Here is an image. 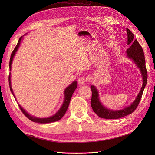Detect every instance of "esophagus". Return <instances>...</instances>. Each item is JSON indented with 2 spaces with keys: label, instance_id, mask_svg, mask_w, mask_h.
Here are the masks:
<instances>
[{
  "label": "esophagus",
  "instance_id": "esophagus-1",
  "mask_svg": "<svg viewBox=\"0 0 155 155\" xmlns=\"http://www.w3.org/2000/svg\"><path fill=\"white\" fill-rule=\"evenodd\" d=\"M86 79L84 77H79L78 79V82L79 85H83L86 83Z\"/></svg>",
  "mask_w": 155,
  "mask_h": 155
}]
</instances>
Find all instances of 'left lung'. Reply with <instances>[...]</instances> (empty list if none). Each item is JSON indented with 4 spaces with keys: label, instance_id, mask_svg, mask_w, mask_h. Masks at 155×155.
Returning <instances> with one entry per match:
<instances>
[{
    "label": "left lung",
    "instance_id": "1",
    "mask_svg": "<svg viewBox=\"0 0 155 155\" xmlns=\"http://www.w3.org/2000/svg\"><path fill=\"white\" fill-rule=\"evenodd\" d=\"M127 44L130 45V46L127 50L126 52L128 57L134 61L141 71L143 82V85L138 95L132 104L122 110L116 111L107 109L101 104L99 97H98L99 94H98L97 89L94 86L92 85L91 87L92 91V98L91 102V107L94 112L101 118L118 119L133 113L137 108L140 100H141L143 90L147 84V71L146 67H145V60L143 49L137 39H134V34L128 28H127Z\"/></svg>",
    "mask_w": 155,
    "mask_h": 155
}]
</instances>
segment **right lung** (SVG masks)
<instances>
[{"mask_svg":"<svg viewBox=\"0 0 155 155\" xmlns=\"http://www.w3.org/2000/svg\"><path fill=\"white\" fill-rule=\"evenodd\" d=\"M22 36L21 37L19 38V40H18L17 45H16L15 48H14V50H13L12 55H11V57H10V69L11 70V67H12V61L13 59L14 55H15L16 51H17L18 48L19 47V45L21 44V41L22 40ZM10 74L9 75V85H10V91L12 92V93L13 94V95L15 97V96L13 94V90L12 88V86H11V80H10ZM78 87V83L76 81H74V82H72V83H71V85H70L68 87H67V88L64 90V100L63 102V104L61 106V107L60 108V109L58 111V112H56V114H55L54 116L49 117V118H36V117H34L31 115H30L28 112H26L24 109H22L21 107V106L20 105H18V107H19L21 110L22 112V113L24 114L30 120L32 121H34V122H37V123H39V124H47V123H51V122H54V121H59V120H61L62 118V117L64 115L65 112H66L69 104H70V100H71V97L72 96L73 94V93L74 92V91L76 90V88Z\"/></svg>","mask_w":155,"mask_h":155,"instance_id":"obj_1","label":"right lung"}]
</instances>
